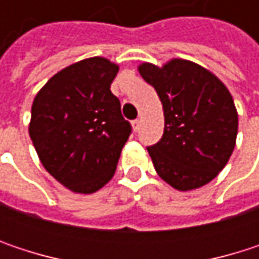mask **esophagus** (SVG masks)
<instances>
[{"label":"esophagus","instance_id":"1","mask_svg":"<svg viewBox=\"0 0 259 259\" xmlns=\"http://www.w3.org/2000/svg\"><path fill=\"white\" fill-rule=\"evenodd\" d=\"M132 127H133L135 132H138L139 127H141V120H133V121H132Z\"/></svg>","mask_w":259,"mask_h":259}]
</instances>
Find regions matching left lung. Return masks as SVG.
<instances>
[{
	"instance_id": "1",
	"label": "left lung",
	"mask_w": 259,
	"mask_h": 259,
	"mask_svg": "<svg viewBox=\"0 0 259 259\" xmlns=\"http://www.w3.org/2000/svg\"><path fill=\"white\" fill-rule=\"evenodd\" d=\"M139 73L163 105V135L147 147L159 177L179 190L210 183L235 147L238 115L228 88L187 60H171L163 67L144 63Z\"/></svg>"
}]
</instances>
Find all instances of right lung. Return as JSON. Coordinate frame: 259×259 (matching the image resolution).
Segmentation results:
<instances>
[{"label":"right lung","mask_w":259,"mask_h":259,"mask_svg":"<svg viewBox=\"0 0 259 259\" xmlns=\"http://www.w3.org/2000/svg\"><path fill=\"white\" fill-rule=\"evenodd\" d=\"M118 66L102 57L75 63L46 82L31 108L29 136L45 169L78 193L112 179L132 126L111 83Z\"/></svg>","instance_id":"right-lung-1"}]
</instances>
